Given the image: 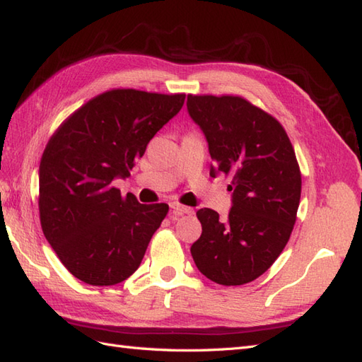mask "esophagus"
Masks as SVG:
<instances>
[{"label":"esophagus","mask_w":362,"mask_h":362,"mask_svg":"<svg viewBox=\"0 0 362 362\" xmlns=\"http://www.w3.org/2000/svg\"><path fill=\"white\" fill-rule=\"evenodd\" d=\"M170 206H171L174 214H192V213H194V209H192V208L183 206V205H180V204H175V202H173V204H171Z\"/></svg>","instance_id":"obj_1"}]
</instances>
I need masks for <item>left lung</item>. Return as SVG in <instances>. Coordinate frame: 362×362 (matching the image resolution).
Segmentation results:
<instances>
[{
	"label": "left lung",
	"instance_id": "1",
	"mask_svg": "<svg viewBox=\"0 0 362 362\" xmlns=\"http://www.w3.org/2000/svg\"><path fill=\"white\" fill-rule=\"evenodd\" d=\"M188 114L214 160L209 175H231V209L219 219L202 208L196 267L221 285L257 279L287 245L300 200V171L287 132L274 117L234 95H188Z\"/></svg>",
	"mask_w": 362,
	"mask_h": 362
}]
</instances>
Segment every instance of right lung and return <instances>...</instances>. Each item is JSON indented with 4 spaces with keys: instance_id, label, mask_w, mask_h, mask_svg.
<instances>
[{
    "instance_id": "add662e5",
    "label": "right lung",
    "mask_w": 362,
    "mask_h": 362,
    "mask_svg": "<svg viewBox=\"0 0 362 362\" xmlns=\"http://www.w3.org/2000/svg\"><path fill=\"white\" fill-rule=\"evenodd\" d=\"M185 94L103 92L50 137L40 163V221L62 264L89 285H115L137 270L168 213L122 196L149 140L182 109Z\"/></svg>"
}]
</instances>
